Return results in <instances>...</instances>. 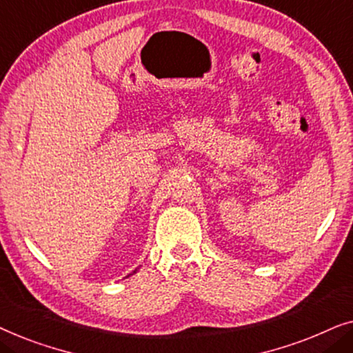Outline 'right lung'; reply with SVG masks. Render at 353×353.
<instances>
[{
	"label": "right lung",
	"instance_id": "right-lung-1",
	"mask_svg": "<svg viewBox=\"0 0 353 353\" xmlns=\"http://www.w3.org/2000/svg\"><path fill=\"white\" fill-rule=\"evenodd\" d=\"M134 272H137V270H134ZM134 272H133V273H134Z\"/></svg>",
	"mask_w": 353,
	"mask_h": 353
}]
</instances>
